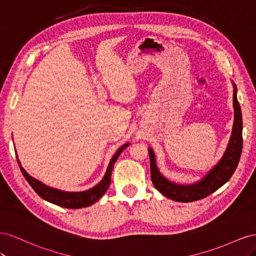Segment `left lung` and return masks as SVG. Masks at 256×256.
Segmentation results:
<instances>
[{
  "label": "left lung",
  "instance_id": "obj_1",
  "mask_svg": "<svg viewBox=\"0 0 256 256\" xmlns=\"http://www.w3.org/2000/svg\"><path fill=\"white\" fill-rule=\"evenodd\" d=\"M233 102L235 109V120L233 126V132H232L228 150L219 164L200 182L188 186L177 184L168 182L158 171L152 150H148L152 182L154 188L161 192L162 194L168 198H172L182 203H188L193 202V200H202L222 187L232 177V175L234 174L242 150V115L237 100V88L235 84Z\"/></svg>",
  "mask_w": 256,
  "mask_h": 256
}]
</instances>
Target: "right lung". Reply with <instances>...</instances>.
I'll list each match as a JSON object with an SVG mask.
<instances>
[{
	"label": "right lung",
	"mask_w": 256,
	"mask_h": 256,
	"mask_svg": "<svg viewBox=\"0 0 256 256\" xmlns=\"http://www.w3.org/2000/svg\"><path fill=\"white\" fill-rule=\"evenodd\" d=\"M128 145L129 144L122 145L120 148L116 152V154H114L113 158L110 161L109 166H108V170H106L104 180L100 182L97 186H95L94 188H92L86 191H83V192H64V191H60L58 189L50 188V187H48V186H46L42 182H40V180H35V178H33L32 176H30L26 172V170L20 166L19 160H18V164H19L21 172H22L23 176H24L26 182L30 184V187L35 190V192L40 198H42L46 200H48V202H50V203L58 205L60 207L76 209V208L90 206L92 204H94L96 200H98L104 194L111 184V175H112V170H113L115 161L118 160L120 154L124 150H125Z\"/></svg>",
	"instance_id": "right-lung-1"
}]
</instances>
